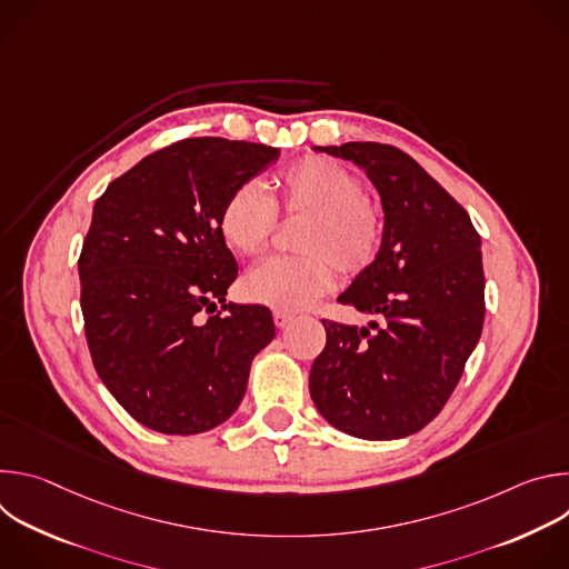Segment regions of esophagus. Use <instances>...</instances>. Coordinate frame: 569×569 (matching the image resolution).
<instances>
[{"mask_svg":"<svg viewBox=\"0 0 569 569\" xmlns=\"http://www.w3.org/2000/svg\"><path fill=\"white\" fill-rule=\"evenodd\" d=\"M272 317H274V323H277L279 329L288 327V323L295 319V315H292L290 310H274V312H272Z\"/></svg>","mask_w":569,"mask_h":569,"instance_id":"obj_1","label":"esophagus"}]
</instances>
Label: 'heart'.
Listing matches in <instances>:
<instances>
[{"instance_id":"1","label":"heart","mask_w":569,"mask_h":569,"mask_svg":"<svg viewBox=\"0 0 569 569\" xmlns=\"http://www.w3.org/2000/svg\"><path fill=\"white\" fill-rule=\"evenodd\" d=\"M362 180L342 161L308 154L290 164L268 198L257 180L233 187L218 209V233L240 257L259 254L277 227V213L301 218L297 257H272L242 279V295L277 310H297L327 295L336 269L356 277L382 252L387 220L382 204L362 191Z\"/></svg>"}]
</instances>
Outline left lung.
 I'll return each mask as SVG.
<instances>
[{
    "mask_svg": "<svg viewBox=\"0 0 569 569\" xmlns=\"http://www.w3.org/2000/svg\"><path fill=\"white\" fill-rule=\"evenodd\" d=\"M362 167L387 233L380 257L340 303L369 327L321 319L327 347L310 367V396L338 430L387 441L426 428L455 391L483 327L481 240L468 211L389 143L315 146Z\"/></svg>",
    "mask_w": 569,
    "mask_h": 569,
    "instance_id": "1",
    "label": "left lung"
}]
</instances>
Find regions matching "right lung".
Wrapping results in <instances>:
<instances>
[{"label": "right lung", "instance_id": "1", "mask_svg": "<svg viewBox=\"0 0 569 569\" xmlns=\"http://www.w3.org/2000/svg\"><path fill=\"white\" fill-rule=\"evenodd\" d=\"M277 159L266 143L191 137L143 157L94 204L78 259L90 356L121 408L154 432L227 421L274 338L270 308L224 303L238 266L216 218L233 187Z\"/></svg>", "mask_w": 569, "mask_h": 569}]
</instances>
